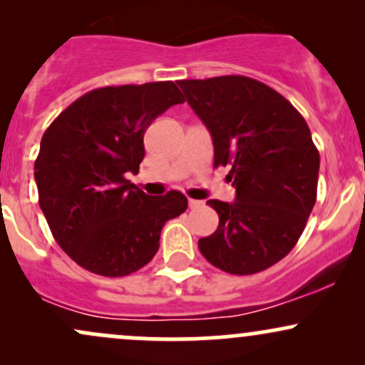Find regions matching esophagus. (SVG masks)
<instances>
[{"label": "esophagus", "mask_w": 365, "mask_h": 365, "mask_svg": "<svg viewBox=\"0 0 365 365\" xmlns=\"http://www.w3.org/2000/svg\"><path fill=\"white\" fill-rule=\"evenodd\" d=\"M202 200H195V199H188V207L190 209H197V207H200L202 206Z\"/></svg>", "instance_id": "34e87169"}]
</instances>
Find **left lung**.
Segmentation results:
<instances>
[{"label":"left lung","mask_w":365,"mask_h":365,"mask_svg":"<svg viewBox=\"0 0 365 365\" xmlns=\"http://www.w3.org/2000/svg\"><path fill=\"white\" fill-rule=\"evenodd\" d=\"M230 165L235 202L211 199L220 216L199 250L217 269L254 274L287 255L302 235L317 195L319 153L299 111L279 92L242 75L178 81Z\"/></svg>","instance_id":"8db88e82"}]
</instances>
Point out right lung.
Instances as JSON below:
<instances>
[{
	"label": "right lung",
	"instance_id": "add662e5",
	"mask_svg": "<svg viewBox=\"0 0 365 365\" xmlns=\"http://www.w3.org/2000/svg\"><path fill=\"white\" fill-rule=\"evenodd\" d=\"M180 103L170 81L101 87L44 132L34 165L39 206L54 240L83 269L135 273L156 255L166 221L187 209L182 192L150 197L127 180L145 156V130Z\"/></svg>",
	"mask_w": 365,
	"mask_h": 365
}]
</instances>
